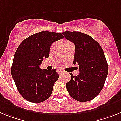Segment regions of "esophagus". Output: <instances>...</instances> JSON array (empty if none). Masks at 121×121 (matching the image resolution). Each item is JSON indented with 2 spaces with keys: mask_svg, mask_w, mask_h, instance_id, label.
I'll list each match as a JSON object with an SVG mask.
<instances>
[{
  "mask_svg": "<svg viewBox=\"0 0 121 121\" xmlns=\"http://www.w3.org/2000/svg\"><path fill=\"white\" fill-rule=\"evenodd\" d=\"M57 72L58 73L59 75H61V74H62V73H64V71H63V70H62L58 69V70H57Z\"/></svg>",
  "mask_w": 121,
  "mask_h": 121,
  "instance_id": "esophagus-1",
  "label": "esophagus"
}]
</instances>
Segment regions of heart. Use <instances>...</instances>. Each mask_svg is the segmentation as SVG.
I'll return each mask as SVG.
<instances>
[{
    "instance_id": "heart-1",
    "label": "heart",
    "mask_w": 121,
    "mask_h": 121,
    "mask_svg": "<svg viewBox=\"0 0 121 121\" xmlns=\"http://www.w3.org/2000/svg\"><path fill=\"white\" fill-rule=\"evenodd\" d=\"M70 43V42H69V41H67L66 43Z\"/></svg>"
}]
</instances>
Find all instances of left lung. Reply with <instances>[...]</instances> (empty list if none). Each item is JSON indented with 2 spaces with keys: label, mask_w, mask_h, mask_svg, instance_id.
<instances>
[{
  "label": "left lung",
  "mask_w": 121,
  "mask_h": 121,
  "mask_svg": "<svg viewBox=\"0 0 121 121\" xmlns=\"http://www.w3.org/2000/svg\"><path fill=\"white\" fill-rule=\"evenodd\" d=\"M64 37L75 46L73 64L79 65L80 73L66 83L68 92L75 100L86 102L97 96L103 88L108 65L99 44L90 36L78 31H65Z\"/></svg>",
  "instance_id": "1"
}]
</instances>
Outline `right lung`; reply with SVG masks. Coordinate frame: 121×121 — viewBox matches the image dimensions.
Listing matches in <instances>:
<instances>
[{
	"label": "right lung",
	"instance_id": "right-lung-1",
	"mask_svg": "<svg viewBox=\"0 0 121 121\" xmlns=\"http://www.w3.org/2000/svg\"><path fill=\"white\" fill-rule=\"evenodd\" d=\"M64 38L60 33L44 31L24 39L14 55L11 73L20 95L30 102H43L51 95L59 75L55 69L42 70L44 58L49 57L51 46Z\"/></svg>",
	"mask_w": 121,
	"mask_h": 121
}]
</instances>
